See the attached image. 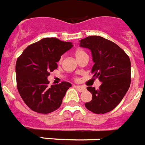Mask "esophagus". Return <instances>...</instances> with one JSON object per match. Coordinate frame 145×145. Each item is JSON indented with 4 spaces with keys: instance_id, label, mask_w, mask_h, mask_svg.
Here are the masks:
<instances>
[{
    "instance_id": "esophagus-1",
    "label": "esophagus",
    "mask_w": 145,
    "mask_h": 145,
    "mask_svg": "<svg viewBox=\"0 0 145 145\" xmlns=\"http://www.w3.org/2000/svg\"><path fill=\"white\" fill-rule=\"evenodd\" d=\"M75 88L77 89V91H79V92H82L85 90V88L83 86H80V85H75Z\"/></svg>"
}]
</instances>
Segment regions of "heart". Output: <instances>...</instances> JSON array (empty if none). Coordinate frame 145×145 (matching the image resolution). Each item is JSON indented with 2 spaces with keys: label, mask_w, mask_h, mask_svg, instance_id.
<instances>
[{
  "label": "heart",
  "mask_w": 145,
  "mask_h": 145,
  "mask_svg": "<svg viewBox=\"0 0 145 145\" xmlns=\"http://www.w3.org/2000/svg\"><path fill=\"white\" fill-rule=\"evenodd\" d=\"M85 55H87L86 52L84 50H82V49H78V50H76L75 52V57H76V58L77 60L81 58L82 57L85 56Z\"/></svg>",
  "instance_id": "b5f03b06"
}]
</instances>
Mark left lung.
Listing matches in <instances>:
<instances>
[{
  "label": "left lung",
  "instance_id": "8db88e82",
  "mask_svg": "<svg viewBox=\"0 0 145 145\" xmlns=\"http://www.w3.org/2000/svg\"><path fill=\"white\" fill-rule=\"evenodd\" d=\"M80 46L90 49L94 63L93 77L102 84L98 90L88 87L92 100L84 104L95 114L111 112L122 100L131 82V63L129 56L117 44L99 36H90L80 40Z\"/></svg>",
  "mask_w": 145,
  "mask_h": 145
}]
</instances>
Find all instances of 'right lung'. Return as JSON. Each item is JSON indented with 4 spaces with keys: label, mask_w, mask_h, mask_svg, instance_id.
Listing matches in <instances>:
<instances>
[{
    "label": "right lung",
    "mask_w": 145,
    "mask_h": 145,
    "mask_svg": "<svg viewBox=\"0 0 145 145\" xmlns=\"http://www.w3.org/2000/svg\"><path fill=\"white\" fill-rule=\"evenodd\" d=\"M70 42L57 38H43L25 48L16 64L17 88L21 97L31 110L48 114L62 103L69 82L49 86L48 76L57 68L61 55L72 47Z\"/></svg>",
    "instance_id": "add662e5"
}]
</instances>
